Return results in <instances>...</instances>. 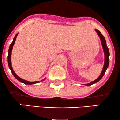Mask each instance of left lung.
<instances>
[{"mask_svg": "<svg viewBox=\"0 0 120 120\" xmlns=\"http://www.w3.org/2000/svg\"><path fill=\"white\" fill-rule=\"evenodd\" d=\"M95 31H96L98 34L100 40H101V45H102L103 49V51H104V66H103V68L102 70V71H101V74L99 75L98 78L97 79H95V81H93V82H90V83L86 84V86H90V85H93V84L96 83V82H98L99 81H100V79H101V78L103 77L104 74H105V72L107 70V69L108 68V65H109V49L108 47L107 46V44H106V41L104 37H103V35L101 34V33L100 32V31H99L98 30L96 29Z\"/></svg>", "mask_w": 120, "mask_h": 120, "instance_id": "1", "label": "left lung"}]
</instances>
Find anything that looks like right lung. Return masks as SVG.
<instances>
[{
    "mask_svg": "<svg viewBox=\"0 0 120 120\" xmlns=\"http://www.w3.org/2000/svg\"><path fill=\"white\" fill-rule=\"evenodd\" d=\"M17 35H18V33L16 34V35H15V37H14V38H13V42H12L11 43V45H10V46H9V50H8V66H9V68L11 69V71L12 73L13 74V75H14L15 77L16 78V79H17V80H19V81H20V82H22V83L26 84V85H32V84L39 83V81H35V82H29V81H27L24 80V79H22V78H21L20 77H18V75L16 73H15L14 71H13V69H12V64H11V57L12 50V49H13V45H14V44H15V41H16V37H17ZM45 79H46V78H45V79H42V80L41 81H43L45 80Z\"/></svg>",
    "mask_w": 120,
    "mask_h": 120,
    "instance_id": "1",
    "label": "right lung"
}]
</instances>
